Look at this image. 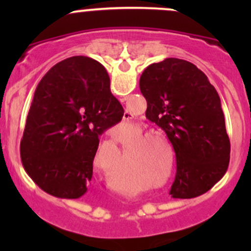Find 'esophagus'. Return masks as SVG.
I'll use <instances>...</instances> for the list:
<instances>
[{
	"instance_id": "1",
	"label": "esophagus",
	"mask_w": 251,
	"mask_h": 251,
	"mask_svg": "<svg viewBox=\"0 0 251 251\" xmlns=\"http://www.w3.org/2000/svg\"><path fill=\"white\" fill-rule=\"evenodd\" d=\"M131 119H132V114L128 113V111L126 110L125 113H124V120L128 121V120H131Z\"/></svg>"
}]
</instances>
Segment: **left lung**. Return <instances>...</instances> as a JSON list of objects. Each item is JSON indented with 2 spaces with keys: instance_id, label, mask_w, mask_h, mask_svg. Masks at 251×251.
Returning a JSON list of instances; mask_svg holds the SVG:
<instances>
[{
  "instance_id": "8db88e82",
  "label": "left lung",
  "mask_w": 251,
  "mask_h": 251,
  "mask_svg": "<svg viewBox=\"0 0 251 251\" xmlns=\"http://www.w3.org/2000/svg\"><path fill=\"white\" fill-rule=\"evenodd\" d=\"M140 88L147 119L165 131L176 154L170 194L181 199L201 196L229 164L231 144L219 93L201 69L178 58L147 67Z\"/></svg>"
}]
</instances>
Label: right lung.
Wrapping results in <instances>:
<instances>
[{
    "instance_id": "obj_1",
    "label": "right lung",
    "mask_w": 251,
    "mask_h": 251,
    "mask_svg": "<svg viewBox=\"0 0 251 251\" xmlns=\"http://www.w3.org/2000/svg\"><path fill=\"white\" fill-rule=\"evenodd\" d=\"M123 116L100 63L83 55L57 63L37 85L27 114L24 170L50 196L80 198L92 179L100 136Z\"/></svg>"
}]
</instances>
